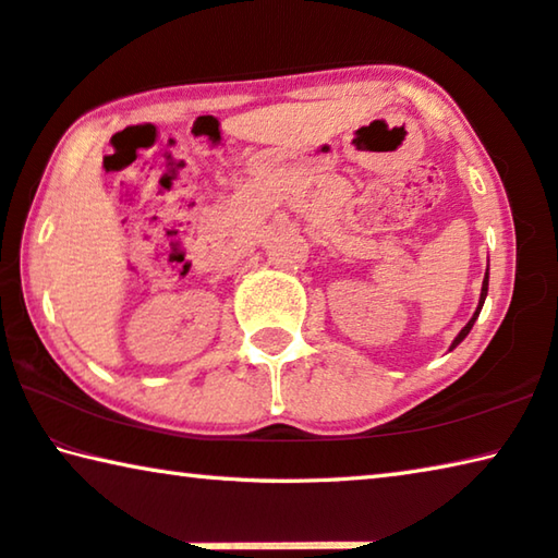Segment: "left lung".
Here are the masks:
<instances>
[{
	"label": "left lung",
	"mask_w": 558,
	"mask_h": 558,
	"mask_svg": "<svg viewBox=\"0 0 558 558\" xmlns=\"http://www.w3.org/2000/svg\"><path fill=\"white\" fill-rule=\"evenodd\" d=\"M486 291H488V269H486V274H484V284H482V296H478V306H476V312H474V316H471V319H469V324H466V327L464 329H461L459 331V337L457 339H453L451 341V349L453 347H459L461 344V341H464L466 339V333L471 331V327H474V322H476V316H478V312H482V306H484V299H486Z\"/></svg>",
	"instance_id": "obj_1"
}]
</instances>
